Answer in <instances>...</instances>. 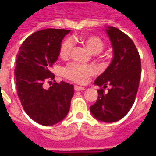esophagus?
<instances>
[{
    "instance_id": "esophagus-1",
    "label": "esophagus",
    "mask_w": 156,
    "mask_h": 156,
    "mask_svg": "<svg viewBox=\"0 0 156 156\" xmlns=\"http://www.w3.org/2000/svg\"><path fill=\"white\" fill-rule=\"evenodd\" d=\"M85 88L83 87H81V86H78V85H75L74 90L75 91H82V90H84Z\"/></svg>"
}]
</instances>
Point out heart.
<instances>
[{
    "label": "heart",
    "mask_w": 156,
    "mask_h": 156,
    "mask_svg": "<svg viewBox=\"0 0 156 156\" xmlns=\"http://www.w3.org/2000/svg\"><path fill=\"white\" fill-rule=\"evenodd\" d=\"M81 44L84 46L92 54H98L104 49V42L96 36H82L76 38ZM73 43L70 38L65 39L62 41L60 48V55L62 58H68L70 55ZM64 76L72 81L84 83L88 78L95 73V69L92 66H84L78 63H70L63 71Z\"/></svg>",
    "instance_id": "heart-1"
}]
</instances>
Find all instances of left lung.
<instances>
[{"label": "left lung", "instance_id": "8db88e82", "mask_svg": "<svg viewBox=\"0 0 156 156\" xmlns=\"http://www.w3.org/2000/svg\"><path fill=\"white\" fill-rule=\"evenodd\" d=\"M113 48V58L105 72L96 78L94 85L101 88L98 98L90 106L92 115L99 121L113 123L124 118L134 105L141 75L140 54L134 41L126 34L114 27H106Z\"/></svg>", "mask_w": 156, "mask_h": 156}]
</instances>
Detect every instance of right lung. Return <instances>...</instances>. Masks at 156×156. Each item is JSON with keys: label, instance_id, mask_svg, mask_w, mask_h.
<instances>
[{"label": "right lung", "instance_id": "add662e5", "mask_svg": "<svg viewBox=\"0 0 156 156\" xmlns=\"http://www.w3.org/2000/svg\"><path fill=\"white\" fill-rule=\"evenodd\" d=\"M69 32L70 30L52 28L34 32L24 41L16 57L19 99L27 115L41 125L51 126L61 122L70 108L73 85L62 81L48 89L43 87L45 82L51 83L54 79L50 68L58 60L62 41Z\"/></svg>", "mask_w": 156, "mask_h": 156}]
</instances>
